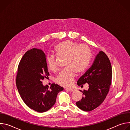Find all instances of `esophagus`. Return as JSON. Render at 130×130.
<instances>
[{
    "mask_svg": "<svg viewBox=\"0 0 130 130\" xmlns=\"http://www.w3.org/2000/svg\"><path fill=\"white\" fill-rule=\"evenodd\" d=\"M66 89L67 90H68L69 91H70V92L73 91L74 90V89H73V88H66Z\"/></svg>",
    "mask_w": 130,
    "mask_h": 130,
    "instance_id": "obj_1",
    "label": "esophagus"
}]
</instances>
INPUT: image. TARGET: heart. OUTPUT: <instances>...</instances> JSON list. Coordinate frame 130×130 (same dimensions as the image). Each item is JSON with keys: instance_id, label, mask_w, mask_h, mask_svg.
<instances>
[{"instance_id": "obj_1", "label": "heart", "mask_w": 130, "mask_h": 130, "mask_svg": "<svg viewBox=\"0 0 130 130\" xmlns=\"http://www.w3.org/2000/svg\"><path fill=\"white\" fill-rule=\"evenodd\" d=\"M54 51L59 57H66L65 67L67 68L59 73L55 82L63 86H70L75 79V71L81 73L88 68L91 57V51L85 45L67 40L57 44ZM47 63L50 70H57L56 62L53 56L47 57Z\"/></svg>"}]
</instances>
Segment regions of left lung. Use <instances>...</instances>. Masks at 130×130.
Wrapping results in <instances>:
<instances>
[{
  "label": "left lung",
  "mask_w": 130,
  "mask_h": 130,
  "mask_svg": "<svg viewBox=\"0 0 130 130\" xmlns=\"http://www.w3.org/2000/svg\"><path fill=\"white\" fill-rule=\"evenodd\" d=\"M112 69L106 54L101 51L97 55L92 66L77 81L81 87L88 84V90H80L82 98L76 102L81 109L89 112L98 107L105 99L112 83Z\"/></svg>",
  "instance_id": "8db88e82"
}]
</instances>
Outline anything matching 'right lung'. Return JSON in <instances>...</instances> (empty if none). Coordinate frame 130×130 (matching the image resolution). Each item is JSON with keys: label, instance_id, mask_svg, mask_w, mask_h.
Returning <instances> with one entry per match:
<instances>
[{"label": "right lung", "instance_id": "1", "mask_svg": "<svg viewBox=\"0 0 130 130\" xmlns=\"http://www.w3.org/2000/svg\"><path fill=\"white\" fill-rule=\"evenodd\" d=\"M46 54L41 49L33 48L27 51L18 67L16 84L25 103L39 113L46 112L56 101L59 92L64 88L53 83L49 88L42 80L48 78Z\"/></svg>", "mask_w": 130, "mask_h": 130}]
</instances>
